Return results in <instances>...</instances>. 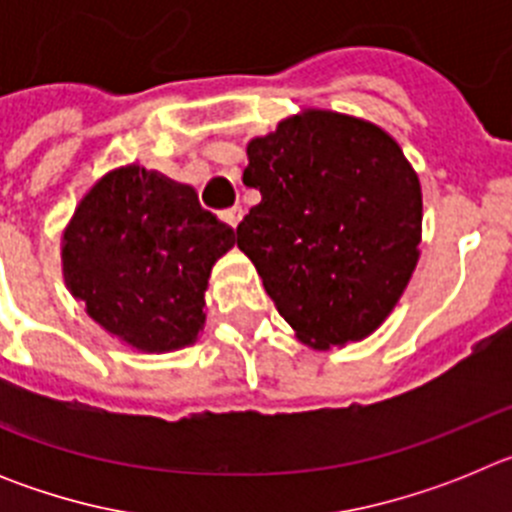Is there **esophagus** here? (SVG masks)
<instances>
[{
	"instance_id": "esophagus-1",
	"label": "esophagus",
	"mask_w": 512,
	"mask_h": 512,
	"mask_svg": "<svg viewBox=\"0 0 512 512\" xmlns=\"http://www.w3.org/2000/svg\"><path fill=\"white\" fill-rule=\"evenodd\" d=\"M220 217H223L225 223L230 225V228H235V225L241 223V217H243V207L241 205H233V207H228V210H223L220 212Z\"/></svg>"
}]
</instances>
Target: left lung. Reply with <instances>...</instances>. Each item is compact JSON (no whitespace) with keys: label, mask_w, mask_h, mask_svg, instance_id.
<instances>
[{"label":"left lung","mask_w":512,"mask_h":512,"mask_svg":"<svg viewBox=\"0 0 512 512\" xmlns=\"http://www.w3.org/2000/svg\"><path fill=\"white\" fill-rule=\"evenodd\" d=\"M261 200L235 228L266 295L307 346L328 351L382 325L418 264V174L372 122L287 117L246 148Z\"/></svg>","instance_id":"obj_1"}]
</instances>
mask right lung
I'll return each instance as SVG.
<instances>
[{
  "mask_svg": "<svg viewBox=\"0 0 512 512\" xmlns=\"http://www.w3.org/2000/svg\"><path fill=\"white\" fill-rule=\"evenodd\" d=\"M235 230L197 192L138 164L102 176L63 233V277L89 318L140 351H174L205 325L210 269Z\"/></svg>",
  "mask_w": 512,
  "mask_h": 512,
  "instance_id": "right-lung-1",
  "label": "right lung"
}]
</instances>
